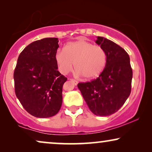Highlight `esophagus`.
Wrapping results in <instances>:
<instances>
[{
	"label": "esophagus",
	"mask_w": 152,
	"mask_h": 152,
	"mask_svg": "<svg viewBox=\"0 0 152 152\" xmlns=\"http://www.w3.org/2000/svg\"><path fill=\"white\" fill-rule=\"evenodd\" d=\"M70 81H71V82H73V83H74V84H75V85H77V84H78V82H77V80H74V79H70Z\"/></svg>",
	"instance_id": "obj_1"
}]
</instances>
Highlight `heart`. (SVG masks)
Segmentation results:
<instances>
[{"instance_id":"heart-1","label":"heart","mask_w":152,"mask_h":152,"mask_svg":"<svg viewBox=\"0 0 152 152\" xmlns=\"http://www.w3.org/2000/svg\"><path fill=\"white\" fill-rule=\"evenodd\" d=\"M107 59V53L102 47L82 39L67 43L64 50H58L55 55L56 63L62 74L68 73L75 66L77 74L86 80L98 76L104 68Z\"/></svg>"}]
</instances>
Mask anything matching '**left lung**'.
<instances>
[{"label":"left lung","instance_id":"8db88e82","mask_svg":"<svg viewBox=\"0 0 152 152\" xmlns=\"http://www.w3.org/2000/svg\"><path fill=\"white\" fill-rule=\"evenodd\" d=\"M95 43L105 50L104 69L95 80L77 84L89 109L96 115L117 112L129 96L133 76L130 59L124 50L111 40L97 37Z\"/></svg>","mask_w":152,"mask_h":152}]
</instances>
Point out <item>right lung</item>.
Returning <instances> with one entry per match:
<instances>
[{
  "instance_id": "right-lung-1",
  "label": "right lung",
  "mask_w": 152,
  "mask_h": 152,
  "mask_svg": "<svg viewBox=\"0 0 152 152\" xmlns=\"http://www.w3.org/2000/svg\"><path fill=\"white\" fill-rule=\"evenodd\" d=\"M58 42L57 38L34 41L18 56L14 72L15 93L24 109L34 117H52L61 107L62 88L67 78L57 70Z\"/></svg>"
}]
</instances>
